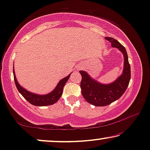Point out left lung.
Instances as JSON below:
<instances>
[{"mask_svg":"<svg viewBox=\"0 0 150 150\" xmlns=\"http://www.w3.org/2000/svg\"><path fill=\"white\" fill-rule=\"evenodd\" d=\"M105 39L111 43L112 47L117 48L124 54V63L123 73L112 83L104 85L91 78L85 71H80L82 76L81 93L86 101L96 106H107L118 100L128 87L130 80V65L124 46L112 38Z\"/></svg>","mask_w":150,"mask_h":150,"instance_id":"8db88e82","label":"left lung"}]
</instances>
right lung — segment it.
<instances>
[{
	"label": "right lung",
	"mask_w": 150,
	"mask_h": 150,
	"mask_svg": "<svg viewBox=\"0 0 150 150\" xmlns=\"http://www.w3.org/2000/svg\"><path fill=\"white\" fill-rule=\"evenodd\" d=\"M13 76H14V81H15L16 86L17 87L18 91L21 93V95L29 102L30 104H33L34 106H44L52 105V104L56 103V102L59 100L61 96H62L63 87L67 81H68L70 74H69L67 76L63 78L59 82L58 85L55 87L54 90H52L50 93H49L46 95H38V94L33 93L31 92L27 91V90L21 87L18 83L17 79L16 78L15 72H14V69H13Z\"/></svg>",
	"instance_id": "add662e5"
}]
</instances>
